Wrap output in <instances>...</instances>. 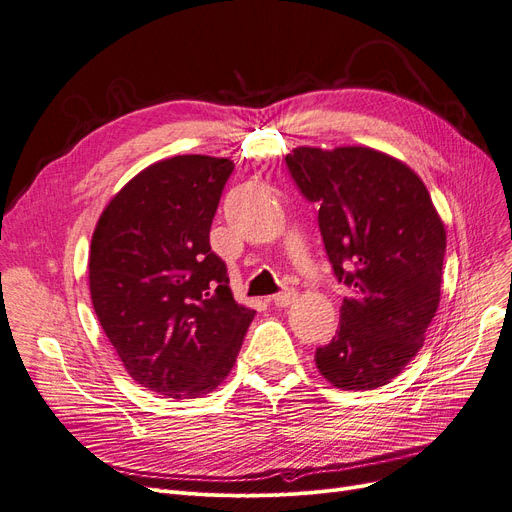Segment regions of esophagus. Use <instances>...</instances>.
I'll list each match as a JSON object with an SVG mask.
<instances>
[{
	"label": "esophagus",
	"instance_id": "esophagus-1",
	"mask_svg": "<svg viewBox=\"0 0 512 512\" xmlns=\"http://www.w3.org/2000/svg\"><path fill=\"white\" fill-rule=\"evenodd\" d=\"M272 301H274L276 307H288V305H293L297 301V293L295 291H284V293H278Z\"/></svg>",
	"mask_w": 512,
	"mask_h": 512
}]
</instances>
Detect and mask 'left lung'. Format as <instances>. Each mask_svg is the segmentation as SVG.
Instances as JSON below:
<instances>
[{
    "mask_svg": "<svg viewBox=\"0 0 512 512\" xmlns=\"http://www.w3.org/2000/svg\"><path fill=\"white\" fill-rule=\"evenodd\" d=\"M286 165L320 205L326 255L349 286L337 335L316 349V366L343 391L383 387L412 362L439 307L443 221L420 177L381 150L299 146Z\"/></svg>",
    "mask_w": 512,
    "mask_h": 512,
    "instance_id": "1",
    "label": "left lung"
}]
</instances>
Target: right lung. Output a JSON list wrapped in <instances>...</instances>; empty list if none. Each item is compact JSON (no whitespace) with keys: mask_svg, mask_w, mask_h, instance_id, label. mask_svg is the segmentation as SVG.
<instances>
[{"mask_svg":"<svg viewBox=\"0 0 512 512\" xmlns=\"http://www.w3.org/2000/svg\"><path fill=\"white\" fill-rule=\"evenodd\" d=\"M232 169L207 154L152 163L110 198L92 236L98 322L131 379L165 397L224 383L255 318L209 244Z\"/></svg>","mask_w":512,"mask_h":512,"instance_id":"add662e5","label":"right lung"}]
</instances>
